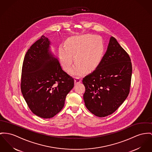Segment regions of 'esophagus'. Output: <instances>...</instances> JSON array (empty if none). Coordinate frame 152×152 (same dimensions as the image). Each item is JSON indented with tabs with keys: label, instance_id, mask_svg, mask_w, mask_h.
I'll return each instance as SVG.
<instances>
[{
	"label": "esophagus",
	"instance_id": "34e87169",
	"mask_svg": "<svg viewBox=\"0 0 152 152\" xmlns=\"http://www.w3.org/2000/svg\"><path fill=\"white\" fill-rule=\"evenodd\" d=\"M81 82V79L79 77H75V80H74V82H75V84H77V83H79Z\"/></svg>",
	"mask_w": 152,
	"mask_h": 152
}]
</instances>
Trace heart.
<instances>
[{"mask_svg":"<svg viewBox=\"0 0 152 152\" xmlns=\"http://www.w3.org/2000/svg\"><path fill=\"white\" fill-rule=\"evenodd\" d=\"M105 51L104 42L99 36L85 34L72 37L67 41L66 47L59 50V59L66 71L71 70L74 60L76 63L71 71L74 76L81 75L84 71L91 72L100 65Z\"/></svg>","mask_w":152,"mask_h":152,"instance_id":"heart-1","label":"heart"}]
</instances>
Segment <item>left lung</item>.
Here are the masks:
<instances>
[{"mask_svg": "<svg viewBox=\"0 0 152 152\" xmlns=\"http://www.w3.org/2000/svg\"><path fill=\"white\" fill-rule=\"evenodd\" d=\"M132 75L129 54L111 37L99 66L83 78L87 109L101 118L113 113L129 94Z\"/></svg>", "mask_w": 152, "mask_h": 152, "instance_id": "1", "label": "left lung"}]
</instances>
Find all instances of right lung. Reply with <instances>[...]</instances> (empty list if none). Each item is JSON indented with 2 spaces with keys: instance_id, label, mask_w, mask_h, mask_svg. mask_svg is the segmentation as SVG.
Wrapping results in <instances>:
<instances>
[{
  "instance_id": "add662e5",
  "label": "right lung",
  "mask_w": 152,
  "mask_h": 152,
  "mask_svg": "<svg viewBox=\"0 0 152 152\" xmlns=\"http://www.w3.org/2000/svg\"><path fill=\"white\" fill-rule=\"evenodd\" d=\"M51 42L42 35L25 54L20 89L29 109L44 119L51 118L62 110L74 79L63 71L50 51Z\"/></svg>"
}]
</instances>
